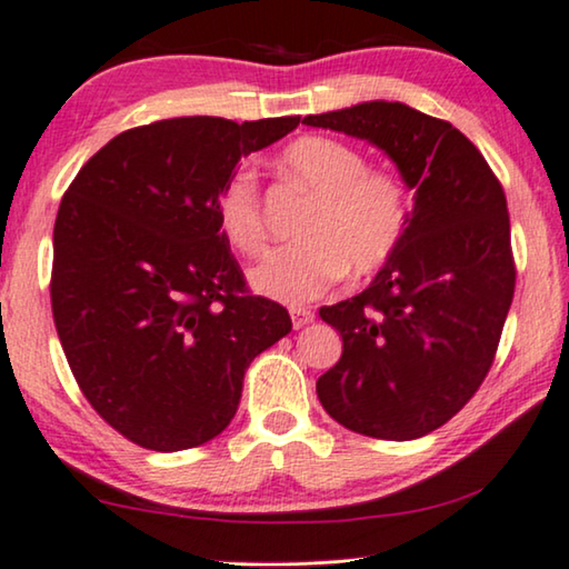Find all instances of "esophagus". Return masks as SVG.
Returning <instances> with one entry per match:
<instances>
[{
  "label": "esophagus",
  "instance_id": "obj_1",
  "mask_svg": "<svg viewBox=\"0 0 569 569\" xmlns=\"http://www.w3.org/2000/svg\"><path fill=\"white\" fill-rule=\"evenodd\" d=\"M291 321H293L296 329L307 327V325H311V321H313V311L311 309H303V307H291Z\"/></svg>",
  "mask_w": 569,
  "mask_h": 569
}]
</instances>
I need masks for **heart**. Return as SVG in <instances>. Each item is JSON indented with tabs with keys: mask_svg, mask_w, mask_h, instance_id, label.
Masks as SVG:
<instances>
[{
	"mask_svg": "<svg viewBox=\"0 0 569 569\" xmlns=\"http://www.w3.org/2000/svg\"><path fill=\"white\" fill-rule=\"evenodd\" d=\"M278 168L307 189L313 201L299 237L252 270L258 293L283 303L317 299L345 276L368 273L393 256L409 230V191L388 171H372L358 148L321 134H303L278 156ZM224 240L244 258L266 250V219L256 176L234 171L214 201Z\"/></svg>",
	"mask_w": 569,
	"mask_h": 569,
	"instance_id": "obj_1",
	"label": "heart"
}]
</instances>
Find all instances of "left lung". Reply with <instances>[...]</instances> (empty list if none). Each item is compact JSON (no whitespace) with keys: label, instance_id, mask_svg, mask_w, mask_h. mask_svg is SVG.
Instances as JSON below:
<instances>
[{"label":"left lung","instance_id":"obj_1","mask_svg":"<svg viewBox=\"0 0 569 569\" xmlns=\"http://www.w3.org/2000/svg\"><path fill=\"white\" fill-rule=\"evenodd\" d=\"M303 124L372 142L413 189L409 230L372 283L319 309L342 335V358L317 380L319 401L358 435L423 437L470 401L501 342L516 286L503 186L457 127L401 101Z\"/></svg>","mask_w":569,"mask_h":569}]
</instances>
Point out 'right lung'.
<instances>
[{"label": "right lung", "mask_w": 569, "mask_h": 569, "mask_svg": "<svg viewBox=\"0 0 569 569\" xmlns=\"http://www.w3.org/2000/svg\"><path fill=\"white\" fill-rule=\"evenodd\" d=\"M299 120L132 127L63 193L50 273L58 339L81 393L130 442L178 452L222 435L244 370L291 332L281 303L244 286L214 201L237 160Z\"/></svg>", "instance_id": "add662e5"}]
</instances>
